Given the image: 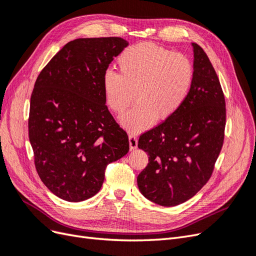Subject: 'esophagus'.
Masks as SVG:
<instances>
[{
  "instance_id": "1",
  "label": "esophagus",
  "mask_w": 256,
  "mask_h": 256,
  "mask_svg": "<svg viewBox=\"0 0 256 256\" xmlns=\"http://www.w3.org/2000/svg\"><path fill=\"white\" fill-rule=\"evenodd\" d=\"M129 145L130 150H136L138 147V138L134 134H129Z\"/></svg>"
}]
</instances>
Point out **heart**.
Listing matches in <instances>:
<instances>
[{
	"label": "heart",
	"mask_w": 256,
	"mask_h": 256,
	"mask_svg": "<svg viewBox=\"0 0 256 256\" xmlns=\"http://www.w3.org/2000/svg\"><path fill=\"white\" fill-rule=\"evenodd\" d=\"M120 74L106 69L102 88L106 104L122 114L136 100V106L120 118L130 131L150 128L157 120H168L187 99L194 79L188 56L152 44H138L124 51Z\"/></svg>",
	"instance_id": "b5f03b06"
}]
</instances>
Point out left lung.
Returning <instances> with one entry per match:
<instances>
[{
	"label": "left lung",
	"instance_id": "1",
	"mask_svg": "<svg viewBox=\"0 0 256 256\" xmlns=\"http://www.w3.org/2000/svg\"><path fill=\"white\" fill-rule=\"evenodd\" d=\"M194 79L184 104L172 118L145 131L138 146L148 164L138 176L142 194L161 206L191 198L212 177L224 141L226 98L207 54L198 44Z\"/></svg>",
	"mask_w": 256,
	"mask_h": 256
}]
</instances>
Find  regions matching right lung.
I'll return each instance as SVG.
<instances>
[{
	"mask_svg": "<svg viewBox=\"0 0 256 256\" xmlns=\"http://www.w3.org/2000/svg\"><path fill=\"white\" fill-rule=\"evenodd\" d=\"M120 37L69 42L38 74L28 138L42 182L68 202L94 196L106 166L129 150L127 132L106 106L102 78L126 48Z\"/></svg>",
	"mask_w": 256,
	"mask_h": 256,
	"instance_id": "right-lung-1",
	"label": "right lung"
}]
</instances>
